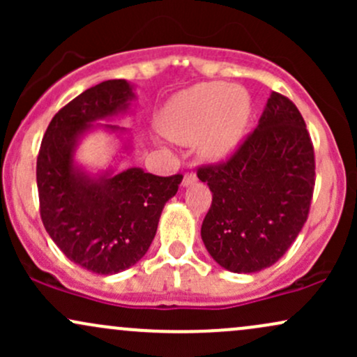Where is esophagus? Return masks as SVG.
<instances>
[{
	"label": "esophagus",
	"mask_w": 357,
	"mask_h": 357,
	"mask_svg": "<svg viewBox=\"0 0 357 357\" xmlns=\"http://www.w3.org/2000/svg\"><path fill=\"white\" fill-rule=\"evenodd\" d=\"M196 183V174L192 173V171H188V173H184V178H183V186H190V184Z\"/></svg>",
	"instance_id": "1"
}]
</instances>
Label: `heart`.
<instances>
[{
    "label": "heart",
    "instance_id": "obj_1",
    "mask_svg": "<svg viewBox=\"0 0 357 357\" xmlns=\"http://www.w3.org/2000/svg\"><path fill=\"white\" fill-rule=\"evenodd\" d=\"M250 112L247 90L208 82L178 93L162 112L161 127L176 142L188 144L199 139L203 158L220 161L238 147Z\"/></svg>",
    "mask_w": 357,
    "mask_h": 357
}]
</instances>
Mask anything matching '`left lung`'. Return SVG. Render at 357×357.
<instances>
[{
    "instance_id": "left-lung-1",
    "label": "left lung",
    "mask_w": 357,
    "mask_h": 357,
    "mask_svg": "<svg viewBox=\"0 0 357 357\" xmlns=\"http://www.w3.org/2000/svg\"><path fill=\"white\" fill-rule=\"evenodd\" d=\"M213 202L202 238L216 264L252 273L280 260L309 218L315 155L304 117L272 92L257 129L225 161L202 165Z\"/></svg>"
}]
</instances>
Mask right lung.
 <instances>
[{
  "mask_svg": "<svg viewBox=\"0 0 357 357\" xmlns=\"http://www.w3.org/2000/svg\"><path fill=\"white\" fill-rule=\"evenodd\" d=\"M132 97L122 79L82 92L53 116L36 158L45 230L68 260L100 275L122 272L146 255L162 208L183 179L179 173L155 176L139 167L92 179L75 169L77 139L90 122L126 110Z\"/></svg>",
  "mask_w": 357,
  "mask_h": 357,
  "instance_id": "right-lung-1",
  "label": "right lung"
}]
</instances>
